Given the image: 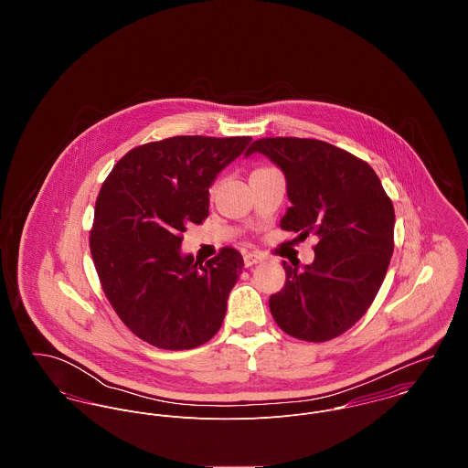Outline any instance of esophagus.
<instances>
[{
	"mask_svg": "<svg viewBox=\"0 0 468 468\" xmlns=\"http://www.w3.org/2000/svg\"><path fill=\"white\" fill-rule=\"evenodd\" d=\"M265 258L261 254H245L243 256V261H245V267H254L258 263H261Z\"/></svg>",
	"mask_w": 468,
	"mask_h": 468,
	"instance_id": "34e87169",
	"label": "esophagus"
}]
</instances>
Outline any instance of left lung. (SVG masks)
Segmentation results:
<instances>
[{
  "label": "left lung",
  "mask_w": 468,
  "mask_h": 468,
  "mask_svg": "<svg viewBox=\"0 0 468 468\" xmlns=\"http://www.w3.org/2000/svg\"><path fill=\"white\" fill-rule=\"evenodd\" d=\"M261 153L286 178L292 207L281 229L319 238L312 265L290 267L270 312L284 334L324 342L347 332L375 301L393 256L395 208L377 173L360 158L312 138H261Z\"/></svg>",
  "instance_id": "left-lung-1"
}]
</instances>
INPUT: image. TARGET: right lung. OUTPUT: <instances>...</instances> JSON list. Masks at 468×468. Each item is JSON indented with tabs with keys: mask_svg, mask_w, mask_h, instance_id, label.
Here are the masks:
<instances>
[{
	"mask_svg": "<svg viewBox=\"0 0 468 468\" xmlns=\"http://www.w3.org/2000/svg\"><path fill=\"white\" fill-rule=\"evenodd\" d=\"M250 140L149 142L122 156L101 187L91 258L117 315L151 346L193 349L221 328L243 258L227 247L203 265L182 254V234L208 216V187Z\"/></svg>",
	"mask_w": 468,
	"mask_h": 468,
	"instance_id": "1",
	"label": "right lung"
}]
</instances>
